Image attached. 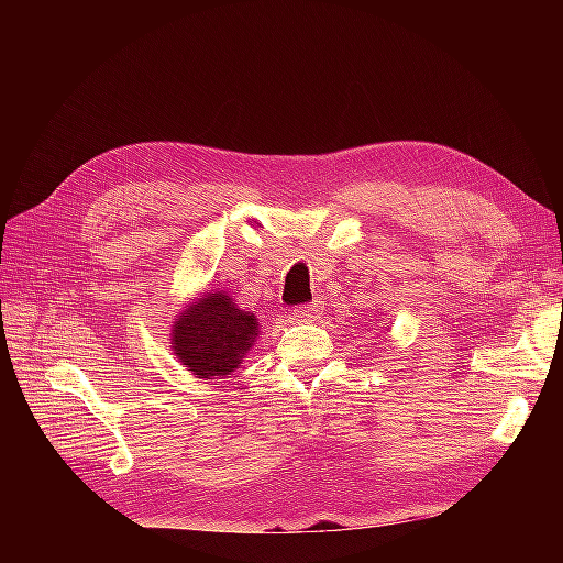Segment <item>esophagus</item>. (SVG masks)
Returning a JSON list of instances; mask_svg holds the SVG:
<instances>
[{
	"instance_id": "34e87169",
	"label": "esophagus",
	"mask_w": 563,
	"mask_h": 563,
	"mask_svg": "<svg viewBox=\"0 0 563 563\" xmlns=\"http://www.w3.org/2000/svg\"><path fill=\"white\" fill-rule=\"evenodd\" d=\"M296 319L300 321H312L317 314H319V305L317 302H310V305H298V308L291 310Z\"/></svg>"
}]
</instances>
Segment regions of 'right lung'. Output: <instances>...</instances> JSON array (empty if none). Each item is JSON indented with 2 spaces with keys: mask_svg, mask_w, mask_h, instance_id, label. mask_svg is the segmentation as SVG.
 <instances>
[{
  "mask_svg": "<svg viewBox=\"0 0 563 563\" xmlns=\"http://www.w3.org/2000/svg\"><path fill=\"white\" fill-rule=\"evenodd\" d=\"M258 338V319L236 308L230 294L216 291L197 298L180 312L172 347L187 371L213 380L230 376Z\"/></svg>",
  "mask_w": 563,
  "mask_h": 563,
  "instance_id": "right-lung-1",
  "label": "right lung"
}]
</instances>
